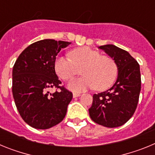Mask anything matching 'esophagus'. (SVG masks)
<instances>
[{
    "instance_id": "obj_1",
    "label": "esophagus",
    "mask_w": 155,
    "mask_h": 155,
    "mask_svg": "<svg viewBox=\"0 0 155 155\" xmlns=\"http://www.w3.org/2000/svg\"><path fill=\"white\" fill-rule=\"evenodd\" d=\"M80 95H81L80 93H78V92H74L73 93V97H74V98L78 97V96H80Z\"/></svg>"
}]
</instances>
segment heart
<instances>
[{
    "instance_id": "1",
    "label": "heart",
    "mask_w": 155,
    "mask_h": 155,
    "mask_svg": "<svg viewBox=\"0 0 155 155\" xmlns=\"http://www.w3.org/2000/svg\"><path fill=\"white\" fill-rule=\"evenodd\" d=\"M70 57H58L54 62L57 74L64 81H69L81 72L83 76L71 81L68 87L72 91H83L94 87L105 90L113 84L117 76V65L113 58L102 56L87 46L76 48Z\"/></svg>"
}]
</instances>
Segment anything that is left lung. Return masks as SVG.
<instances>
[{"mask_svg":"<svg viewBox=\"0 0 155 155\" xmlns=\"http://www.w3.org/2000/svg\"><path fill=\"white\" fill-rule=\"evenodd\" d=\"M98 48L114 60L118 77L109 90L93 94L89 116L94 123L103 127H120L132 117L137 106L141 87L140 65L128 52L114 45Z\"/></svg>","mask_w":155,"mask_h":155,"instance_id":"obj_1","label":"left lung"}]
</instances>
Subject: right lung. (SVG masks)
<instances>
[{"instance_id": "1", "label": "right lung", "mask_w": 155, "mask_h": 155, "mask_svg": "<svg viewBox=\"0 0 155 155\" xmlns=\"http://www.w3.org/2000/svg\"><path fill=\"white\" fill-rule=\"evenodd\" d=\"M71 42L43 39L25 48L12 70V93L19 114L31 127L51 128L65 117L72 92L60 86L56 57ZM51 88H60L50 93Z\"/></svg>"}]
</instances>
